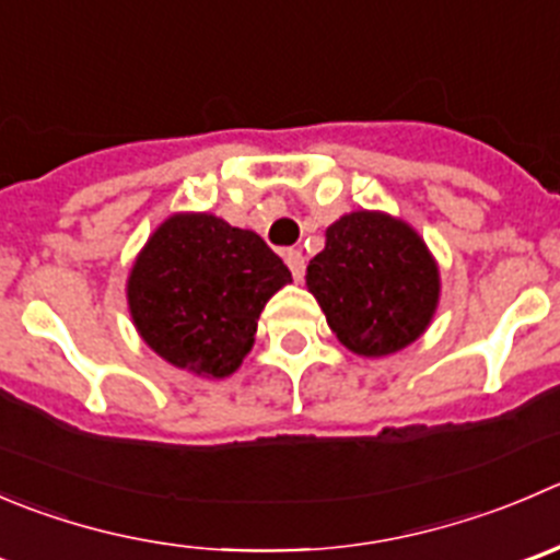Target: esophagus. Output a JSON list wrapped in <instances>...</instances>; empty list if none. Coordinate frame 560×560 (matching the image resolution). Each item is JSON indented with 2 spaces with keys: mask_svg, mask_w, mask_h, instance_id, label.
<instances>
[{
  "mask_svg": "<svg viewBox=\"0 0 560 560\" xmlns=\"http://www.w3.org/2000/svg\"><path fill=\"white\" fill-rule=\"evenodd\" d=\"M281 257H284L287 268L292 270V279L301 281L303 273H306V259H303V254L298 252V248H287V252L281 254Z\"/></svg>",
  "mask_w": 560,
  "mask_h": 560,
  "instance_id": "esophagus-1",
  "label": "esophagus"
}]
</instances>
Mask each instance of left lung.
<instances>
[{
    "mask_svg": "<svg viewBox=\"0 0 560 560\" xmlns=\"http://www.w3.org/2000/svg\"><path fill=\"white\" fill-rule=\"evenodd\" d=\"M306 284L341 345L369 358L390 355L424 334L441 292L424 241L369 210L328 226Z\"/></svg>",
    "mask_w": 560,
    "mask_h": 560,
    "instance_id": "left-lung-1",
    "label": "left lung"
}]
</instances>
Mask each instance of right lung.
I'll return each instance as SVG.
<instances>
[{"label":"right lung","mask_w":560,"mask_h":560,"mask_svg":"<svg viewBox=\"0 0 560 560\" xmlns=\"http://www.w3.org/2000/svg\"><path fill=\"white\" fill-rule=\"evenodd\" d=\"M292 281L268 243L215 215H172L128 279L142 339L175 366L226 377L252 350L257 319Z\"/></svg>","instance_id":"1"}]
</instances>
